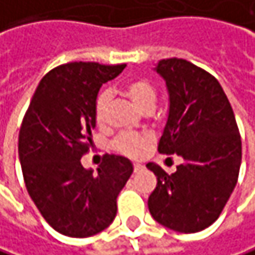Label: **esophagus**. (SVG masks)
<instances>
[{"instance_id": "34e87169", "label": "esophagus", "mask_w": 255, "mask_h": 255, "mask_svg": "<svg viewBox=\"0 0 255 255\" xmlns=\"http://www.w3.org/2000/svg\"><path fill=\"white\" fill-rule=\"evenodd\" d=\"M143 165H140V163H134V172H138V171H143Z\"/></svg>"}]
</instances>
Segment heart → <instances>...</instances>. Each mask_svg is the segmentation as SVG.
<instances>
[{"label":"heart","instance_id":"heart-1","mask_svg":"<svg viewBox=\"0 0 255 255\" xmlns=\"http://www.w3.org/2000/svg\"><path fill=\"white\" fill-rule=\"evenodd\" d=\"M123 93L140 111L153 109V106L156 104V98H157L156 87L146 79H134V80L127 81L123 86ZM108 104H109L108 93L106 92L99 93L95 102V120L98 124H102L106 118ZM114 146L123 154H127L131 157H138L144 154V151L149 149L150 138L146 135H138V134H121L120 137H117Z\"/></svg>","mask_w":255,"mask_h":255}]
</instances>
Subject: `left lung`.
<instances>
[{"mask_svg": "<svg viewBox=\"0 0 255 255\" xmlns=\"http://www.w3.org/2000/svg\"><path fill=\"white\" fill-rule=\"evenodd\" d=\"M154 71L169 93L157 150L184 162L172 175L153 162L146 165L157 178L147 204L160 225L194 234L219 218L237 185L241 135L232 106L212 74L181 58L160 59Z\"/></svg>", "mask_w": 255, "mask_h": 255, "instance_id": "obj_1", "label": "left lung"}]
</instances>
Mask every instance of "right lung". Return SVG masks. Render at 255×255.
Wrapping results in <instances>:
<instances>
[{"instance_id":"1","label":"right lung","mask_w":255,"mask_h":255,"mask_svg":"<svg viewBox=\"0 0 255 255\" xmlns=\"http://www.w3.org/2000/svg\"><path fill=\"white\" fill-rule=\"evenodd\" d=\"M126 64L70 62L51 70L36 87L18 134V157L29 196L57 232L86 238L117 216V197L132 174L127 157L106 154L98 174L80 159L96 127L95 102Z\"/></svg>"}]
</instances>
